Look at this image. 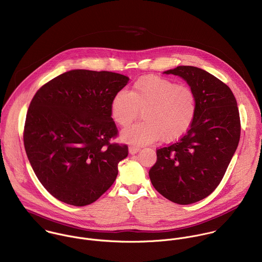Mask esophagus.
I'll use <instances>...</instances> for the list:
<instances>
[{
  "label": "esophagus",
  "mask_w": 262,
  "mask_h": 262,
  "mask_svg": "<svg viewBox=\"0 0 262 262\" xmlns=\"http://www.w3.org/2000/svg\"><path fill=\"white\" fill-rule=\"evenodd\" d=\"M139 150H140V147L137 146V145H130V146H129V152H130L131 155H135V154H137Z\"/></svg>",
  "instance_id": "esophagus-1"
}]
</instances>
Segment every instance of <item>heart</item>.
<instances>
[{
    "mask_svg": "<svg viewBox=\"0 0 262 262\" xmlns=\"http://www.w3.org/2000/svg\"><path fill=\"white\" fill-rule=\"evenodd\" d=\"M144 121L122 132L130 143L144 145L162 140L173 142L191 128L197 113L195 92L171 79L146 75L136 80L131 91H118L111 102L114 122L125 128L139 117Z\"/></svg>",
    "mask_w": 262,
    "mask_h": 262,
    "instance_id": "b5f03b06",
    "label": "heart"
}]
</instances>
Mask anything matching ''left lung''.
Masks as SVG:
<instances>
[{"label":"left lung","mask_w":262,"mask_h":262,"mask_svg":"<svg viewBox=\"0 0 262 262\" xmlns=\"http://www.w3.org/2000/svg\"><path fill=\"white\" fill-rule=\"evenodd\" d=\"M195 92L197 113L188 132L174 144L157 149L149 178L164 197L191 204L211 194L237 149L241 122L230 88L210 73L192 66L168 70Z\"/></svg>","instance_id":"left-lung-1"}]
</instances>
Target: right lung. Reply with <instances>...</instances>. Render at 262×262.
<instances>
[{"label":"right lung","mask_w":262,"mask_h":262,"mask_svg":"<svg viewBox=\"0 0 262 262\" xmlns=\"http://www.w3.org/2000/svg\"><path fill=\"white\" fill-rule=\"evenodd\" d=\"M129 78L108 71L71 70L39 88L23 131L29 163L42 186L75 206L97 200L115 182L127 144L111 116L114 95Z\"/></svg>","instance_id":"1"}]
</instances>
